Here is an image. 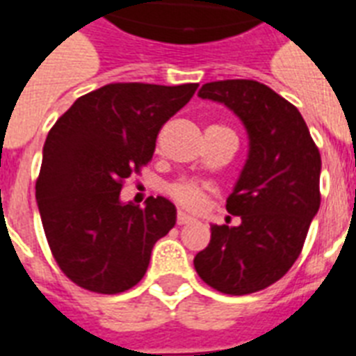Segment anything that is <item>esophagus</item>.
Wrapping results in <instances>:
<instances>
[{
  "instance_id": "1",
  "label": "esophagus",
  "mask_w": 356,
  "mask_h": 356,
  "mask_svg": "<svg viewBox=\"0 0 356 356\" xmlns=\"http://www.w3.org/2000/svg\"><path fill=\"white\" fill-rule=\"evenodd\" d=\"M192 222H195V220L192 216H188L186 212H181V211L177 212V223H179V225H186V223H192Z\"/></svg>"
}]
</instances>
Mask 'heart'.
Wrapping results in <instances>:
<instances>
[{
    "instance_id": "obj_1",
    "label": "heart",
    "mask_w": 356,
    "mask_h": 356,
    "mask_svg": "<svg viewBox=\"0 0 356 356\" xmlns=\"http://www.w3.org/2000/svg\"><path fill=\"white\" fill-rule=\"evenodd\" d=\"M170 194H172V197L177 203H181L186 209H192V211H200L207 203L205 188L200 186V184L190 183V181L173 184L172 188H170Z\"/></svg>"
}]
</instances>
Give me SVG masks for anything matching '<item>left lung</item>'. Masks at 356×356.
<instances>
[{
  "instance_id": "left-lung-1",
  "label": "left lung",
  "mask_w": 356,
  "mask_h": 356,
  "mask_svg": "<svg viewBox=\"0 0 356 356\" xmlns=\"http://www.w3.org/2000/svg\"><path fill=\"white\" fill-rule=\"evenodd\" d=\"M197 96L236 114L249 151L227 197V211L242 222L211 225V242L195 254L194 268L218 292H259L279 281L303 249L321 201L320 151L298 108L262 83L214 81Z\"/></svg>"
}]
</instances>
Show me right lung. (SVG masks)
<instances>
[{
	"label": "right lung",
	"instance_id": "right-lung-1",
	"mask_svg": "<svg viewBox=\"0 0 356 356\" xmlns=\"http://www.w3.org/2000/svg\"><path fill=\"white\" fill-rule=\"evenodd\" d=\"M197 83H113L81 96L57 120L42 151L36 203L58 268L77 286L120 293L145 275L151 249L175 225L172 201L122 203L123 181L155 153L156 134Z\"/></svg>",
	"mask_w": 356,
	"mask_h": 356
}]
</instances>
